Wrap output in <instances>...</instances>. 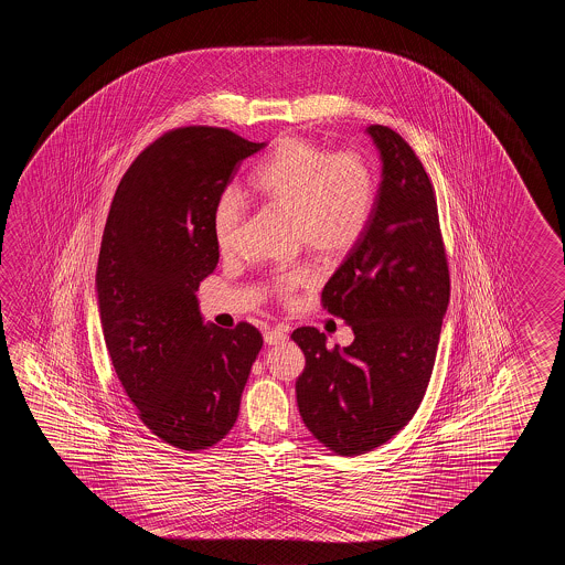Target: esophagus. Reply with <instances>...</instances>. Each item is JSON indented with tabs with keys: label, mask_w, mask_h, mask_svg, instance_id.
Returning a JSON list of instances; mask_svg holds the SVG:
<instances>
[{
	"label": "esophagus",
	"mask_w": 565,
	"mask_h": 565,
	"mask_svg": "<svg viewBox=\"0 0 565 565\" xmlns=\"http://www.w3.org/2000/svg\"><path fill=\"white\" fill-rule=\"evenodd\" d=\"M288 337V331L285 327H275V329H266L265 341L268 345H278L282 343Z\"/></svg>",
	"instance_id": "34e87169"
}]
</instances>
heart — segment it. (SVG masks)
I'll return each instance as SVG.
<instances>
[{
	"label": "heart",
	"instance_id": "heart-1",
	"mask_svg": "<svg viewBox=\"0 0 565 565\" xmlns=\"http://www.w3.org/2000/svg\"><path fill=\"white\" fill-rule=\"evenodd\" d=\"M248 192L256 202L290 214V232L297 244L323 258H339L370 226L375 175L365 157L355 151L331 153L311 139L285 137L254 169ZM242 222L241 195L234 190L220 193L212 210V234L220 253L236 248ZM311 280V266H292L278 273L273 288L280 297H290Z\"/></svg>",
	"mask_w": 565,
	"mask_h": 565
}]
</instances>
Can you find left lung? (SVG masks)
<instances>
[{
	"mask_svg": "<svg viewBox=\"0 0 565 565\" xmlns=\"http://www.w3.org/2000/svg\"><path fill=\"white\" fill-rule=\"evenodd\" d=\"M382 183L361 241L324 285L323 307L353 329L327 348L315 327L292 333L305 353L300 418L341 457L387 443L416 414L433 375L450 277L433 183L396 131L370 125Z\"/></svg>",
	"mask_w": 565,
	"mask_h": 565,
	"instance_id": "obj_1",
	"label": "left lung"
}]
</instances>
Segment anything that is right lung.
I'll return each instance as SVG.
<instances>
[{
    "label": "right lung",
    "mask_w": 565,
    "mask_h": 565,
    "mask_svg": "<svg viewBox=\"0 0 565 565\" xmlns=\"http://www.w3.org/2000/svg\"><path fill=\"white\" fill-rule=\"evenodd\" d=\"M253 143L217 127L166 132L122 175L96 266L108 355L139 418L181 450L220 443L263 348L250 323H204L195 290L217 265L212 210Z\"/></svg>",
    "instance_id": "1"
}]
</instances>
